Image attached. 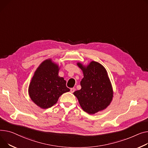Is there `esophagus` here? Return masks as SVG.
Listing matches in <instances>:
<instances>
[{
	"mask_svg": "<svg viewBox=\"0 0 148 148\" xmlns=\"http://www.w3.org/2000/svg\"><path fill=\"white\" fill-rule=\"evenodd\" d=\"M75 88H71V89H70V92H71V93H73V92H75Z\"/></svg>",
	"mask_w": 148,
	"mask_h": 148,
	"instance_id": "esophagus-1",
	"label": "esophagus"
}]
</instances>
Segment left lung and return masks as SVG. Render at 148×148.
<instances>
[{"mask_svg": "<svg viewBox=\"0 0 148 148\" xmlns=\"http://www.w3.org/2000/svg\"><path fill=\"white\" fill-rule=\"evenodd\" d=\"M84 77L80 82L82 88L74 95L84 111L94 114L102 111L112 100L113 90L106 70L101 64L92 61L86 67L80 63Z\"/></svg>", "mask_w": 148, "mask_h": 148, "instance_id": "left-lung-1", "label": "left lung"}]
</instances>
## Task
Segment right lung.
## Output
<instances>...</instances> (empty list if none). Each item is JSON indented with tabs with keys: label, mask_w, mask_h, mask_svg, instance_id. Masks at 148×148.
<instances>
[{
	"label": "right lung",
	"mask_w": 148,
	"mask_h": 148,
	"mask_svg": "<svg viewBox=\"0 0 148 148\" xmlns=\"http://www.w3.org/2000/svg\"><path fill=\"white\" fill-rule=\"evenodd\" d=\"M59 66L51 60L43 61L32 78L28 88L31 99L43 109L52 107L63 93L70 91L66 81L58 75Z\"/></svg>",
	"instance_id": "right-lung-1"
}]
</instances>
